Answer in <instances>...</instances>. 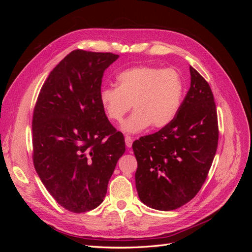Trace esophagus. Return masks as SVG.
<instances>
[{
  "mask_svg": "<svg viewBox=\"0 0 252 252\" xmlns=\"http://www.w3.org/2000/svg\"><path fill=\"white\" fill-rule=\"evenodd\" d=\"M132 138L130 135H126L125 136V143H126V146L128 147V148H130L131 146H132Z\"/></svg>",
  "mask_w": 252,
  "mask_h": 252,
  "instance_id": "1",
  "label": "esophagus"
}]
</instances>
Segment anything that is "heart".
Returning a JSON list of instances; mask_svg holds the SVG:
<instances>
[{"label": "heart", "mask_w": 252, "mask_h": 252, "mask_svg": "<svg viewBox=\"0 0 252 252\" xmlns=\"http://www.w3.org/2000/svg\"><path fill=\"white\" fill-rule=\"evenodd\" d=\"M118 86L105 87L100 102L107 118L121 122L132 108L134 112L121 129L127 133H138L150 125L163 128L169 125L181 107L184 94L179 72L171 68L138 66L122 71Z\"/></svg>", "instance_id": "b5f03b06"}]
</instances>
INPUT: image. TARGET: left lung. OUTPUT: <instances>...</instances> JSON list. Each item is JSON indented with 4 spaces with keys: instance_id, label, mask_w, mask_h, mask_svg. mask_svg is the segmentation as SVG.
<instances>
[{
    "instance_id": "1",
    "label": "left lung",
    "mask_w": 252,
    "mask_h": 252,
    "mask_svg": "<svg viewBox=\"0 0 252 252\" xmlns=\"http://www.w3.org/2000/svg\"><path fill=\"white\" fill-rule=\"evenodd\" d=\"M190 88L169 125L132 144L135 187L148 207L169 211L192 200L216 156L219 127L209 84L190 66Z\"/></svg>"
}]
</instances>
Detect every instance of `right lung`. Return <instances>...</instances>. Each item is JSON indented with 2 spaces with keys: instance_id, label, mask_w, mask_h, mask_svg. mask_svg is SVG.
I'll use <instances>...</instances> for the list:
<instances>
[{
  "instance_id": "1",
  "label": "right lung",
  "mask_w": 252,
  "mask_h": 252,
  "mask_svg": "<svg viewBox=\"0 0 252 252\" xmlns=\"http://www.w3.org/2000/svg\"><path fill=\"white\" fill-rule=\"evenodd\" d=\"M110 52L73 50L53 68L37 96L32 118L33 165L62 207L81 213L100 205L125 140L102 108L104 71Z\"/></svg>"
}]
</instances>
